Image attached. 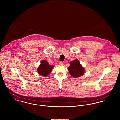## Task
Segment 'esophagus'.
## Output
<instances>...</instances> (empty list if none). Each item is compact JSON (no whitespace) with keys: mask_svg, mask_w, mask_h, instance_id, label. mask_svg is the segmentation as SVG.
<instances>
[{"mask_svg":"<svg viewBox=\"0 0 120 120\" xmlns=\"http://www.w3.org/2000/svg\"><path fill=\"white\" fill-rule=\"evenodd\" d=\"M63 62H59V64L60 65H63Z\"/></svg>","mask_w":120,"mask_h":120,"instance_id":"1","label":"esophagus"}]
</instances>
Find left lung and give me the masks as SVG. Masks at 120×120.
Returning <instances> with one entry per match:
<instances>
[{"mask_svg": "<svg viewBox=\"0 0 120 120\" xmlns=\"http://www.w3.org/2000/svg\"><path fill=\"white\" fill-rule=\"evenodd\" d=\"M70 64L68 71L71 75L74 78H77L84 74L85 70L78 59L71 62Z\"/></svg>", "mask_w": 120, "mask_h": 120, "instance_id": "obj_1", "label": "left lung"}]
</instances>
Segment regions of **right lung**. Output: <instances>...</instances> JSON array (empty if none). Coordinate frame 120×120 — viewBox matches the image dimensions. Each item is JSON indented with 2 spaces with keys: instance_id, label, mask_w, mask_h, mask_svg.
I'll list each match as a JSON object with an SVG mask.
<instances>
[{
  "instance_id": "add662e5",
  "label": "right lung",
  "mask_w": 120,
  "mask_h": 120,
  "mask_svg": "<svg viewBox=\"0 0 120 120\" xmlns=\"http://www.w3.org/2000/svg\"><path fill=\"white\" fill-rule=\"evenodd\" d=\"M53 67L54 66L50 65L47 61L43 60L40 63V65L37 69V71L39 74L46 77L50 73Z\"/></svg>"
}]
</instances>
